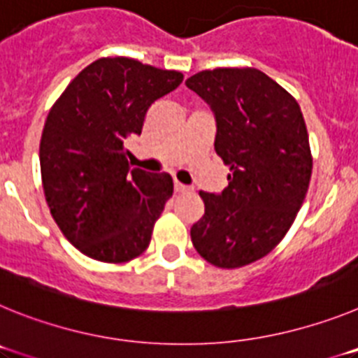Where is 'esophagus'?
I'll return each mask as SVG.
<instances>
[{
	"label": "esophagus",
	"instance_id": "obj_1",
	"mask_svg": "<svg viewBox=\"0 0 358 358\" xmlns=\"http://www.w3.org/2000/svg\"><path fill=\"white\" fill-rule=\"evenodd\" d=\"M173 189H176V194H185V192H189L188 186H185L179 181H173Z\"/></svg>",
	"mask_w": 358,
	"mask_h": 358
}]
</instances>
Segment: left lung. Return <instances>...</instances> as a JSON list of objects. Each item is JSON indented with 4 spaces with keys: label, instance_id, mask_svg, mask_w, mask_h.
Here are the masks:
<instances>
[{
    "label": "left lung",
    "instance_id": "8db88e82",
    "mask_svg": "<svg viewBox=\"0 0 358 358\" xmlns=\"http://www.w3.org/2000/svg\"><path fill=\"white\" fill-rule=\"evenodd\" d=\"M217 118L215 152L229 166L222 194L199 192L204 215L192 226L199 255L238 268L276 248L308 192L312 152L296 98L256 68H217L186 80Z\"/></svg>",
    "mask_w": 358,
    "mask_h": 358
}]
</instances>
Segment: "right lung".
I'll return each mask as SVG.
<instances>
[{
	"label": "right lung",
	"instance_id": "obj_1",
	"mask_svg": "<svg viewBox=\"0 0 358 358\" xmlns=\"http://www.w3.org/2000/svg\"><path fill=\"white\" fill-rule=\"evenodd\" d=\"M181 82L173 69L102 57L50 109L39 145L44 197L62 235L93 260L131 262L150 243L173 181L131 169L125 141L141 134L148 107Z\"/></svg>",
	"mask_w": 358,
	"mask_h": 358
}]
</instances>
